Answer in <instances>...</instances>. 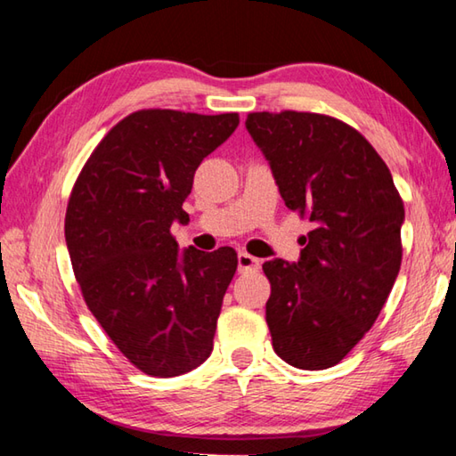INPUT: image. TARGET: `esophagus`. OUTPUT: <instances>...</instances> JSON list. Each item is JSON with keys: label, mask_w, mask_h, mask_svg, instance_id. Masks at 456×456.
<instances>
[{"label": "esophagus", "mask_w": 456, "mask_h": 456, "mask_svg": "<svg viewBox=\"0 0 456 456\" xmlns=\"http://www.w3.org/2000/svg\"><path fill=\"white\" fill-rule=\"evenodd\" d=\"M237 265H239V272H241V273L257 272V269H259V259L249 256V253L241 251V253H239V256H237Z\"/></svg>", "instance_id": "esophagus-1"}]
</instances>
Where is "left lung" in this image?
<instances>
[{
  "label": "left lung",
  "mask_w": 456,
  "mask_h": 456,
  "mask_svg": "<svg viewBox=\"0 0 456 456\" xmlns=\"http://www.w3.org/2000/svg\"><path fill=\"white\" fill-rule=\"evenodd\" d=\"M288 209L312 221L297 264L265 261V320L277 356L336 366L374 326L403 264L404 203L356 128L318 112H249Z\"/></svg>",
  "instance_id": "8db88e82"
}]
</instances>
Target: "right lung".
<instances>
[{
  "mask_svg": "<svg viewBox=\"0 0 456 456\" xmlns=\"http://www.w3.org/2000/svg\"><path fill=\"white\" fill-rule=\"evenodd\" d=\"M237 125V112L136 110L96 144L68 199L66 245L84 302L149 376L191 372L213 352L237 253L179 256L171 225L189 221L192 176Z\"/></svg>",
  "mask_w": 456,
  "mask_h": 456,
  "instance_id": "obj_1",
  "label": "right lung"
}]
</instances>
